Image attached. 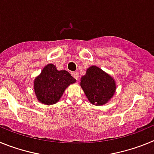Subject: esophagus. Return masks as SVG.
<instances>
[{
	"mask_svg": "<svg viewBox=\"0 0 154 154\" xmlns=\"http://www.w3.org/2000/svg\"><path fill=\"white\" fill-rule=\"evenodd\" d=\"M72 75L76 80H78L79 77V73L77 72H73L72 73Z\"/></svg>",
	"mask_w": 154,
	"mask_h": 154,
	"instance_id": "obj_1",
	"label": "esophagus"
}]
</instances>
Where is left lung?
Segmentation results:
<instances>
[{"label": "left lung", "mask_w": 154, "mask_h": 154, "mask_svg": "<svg viewBox=\"0 0 154 154\" xmlns=\"http://www.w3.org/2000/svg\"><path fill=\"white\" fill-rule=\"evenodd\" d=\"M81 86L89 102L96 106L106 103L116 91L113 79L96 66L87 69L81 78Z\"/></svg>", "instance_id": "1"}]
</instances>
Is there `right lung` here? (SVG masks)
Returning a JSON list of instances; mask_svg holds the SVG:
<instances>
[{"label":"right lung","mask_w":154,"mask_h":154,"mask_svg":"<svg viewBox=\"0 0 154 154\" xmlns=\"http://www.w3.org/2000/svg\"><path fill=\"white\" fill-rule=\"evenodd\" d=\"M76 80L67 71H58L52 64L46 65L34 82L35 94L41 103L55 104L60 99L66 87Z\"/></svg>","instance_id":"obj_1"}]
</instances>
